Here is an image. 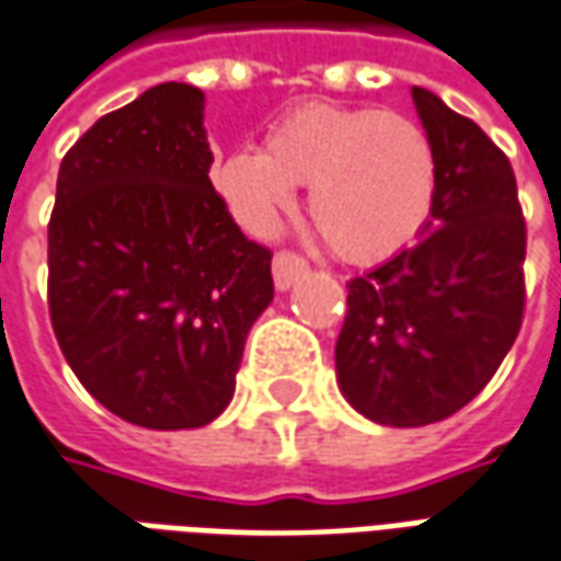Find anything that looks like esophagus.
Segmentation results:
<instances>
[{"label": "esophagus", "mask_w": 561, "mask_h": 561, "mask_svg": "<svg viewBox=\"0 0 561 561\" xmlns=\"http://www.w3.org/2000/svg\"><path fill=\"white\" fill-rule=\"evenodd\" d=\"M307 270H309L307 261H304L300 254L276 252V257H273V282H276V288H279V291H288L294 282L300 279Z\"/></svg>", "instance_id": "1"}]
</instances>
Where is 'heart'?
I'll use <instances>...</instances> for the list:
<instances>
[{
	"mask_svg": "<svg viewBox=\"0 0 561 561\" xmlns=\"http://www.w3.org/2000/svg\"><path fill=\"white\" fill-rule=\"evenodd\" d=\"M233 218L257 237L309 185L307 209L331 252L374 267L407 252L437 199V154L410 117L376 105L304 103L285 112L261 148H237L213 170Z\"/></svg>",
	"mask_w": 561,
	"mask_h": 561,
	"instance_id": "b5f03b06",
	"label": "heart"
}]
</instances>
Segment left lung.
<instances>
[{"label": "left lung", "instance_id": "8db88e82", "mask_svg": "<svg viewBox=\"0 0 561 561\" xmlns=\"http://www.w3.org/2000/svg\"><path fill=\"white\" fill-rule=\"evenodd\" d=\"M437 154L422 240L348 282L336 386L362 416L419 428L453 416L499 370L523 324L526 221L511 160L471 117L413 88Z\"/></svg>", "mask_w": 561, "mask_h": 561}]
</instances>
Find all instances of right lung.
Segmentation results:
<instances>
[{"label":"right lung","instance_id":"1","mask_svg":"<svg viewBox=\"0 0 561 561\" xmlns=\"http://www.w3.org/2000/svg\"><path fill=\"white\" fill-rule=\"evenodd\" d=\"M206 96L167 81L103 115L60 163L50 324L81 386L133 425H209L273 300V254L209 182Z\"/></svg>","mask_w":561,"mask_h":561}]
</instances>
